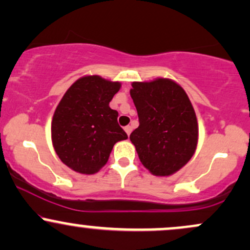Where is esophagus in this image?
Segmentation results:
<instances>
[{
    "mask_svg": "<svg viewBox=\"0 0 250 250\" xmlns=\"http://www.w3.org/2000/svg\"><path fill=\"white\" fill-rule=\"evenodd\" d=\"M125 130L129 136V135H130V133H131V125H127V127H125Z\"/></svg>",
    "mask_w": 250,
    "mask_h": 250,
    "instance_id": "1",
    "label": "esophagus"
}]
</instances>
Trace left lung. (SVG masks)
<instances>
[{"instance_id":"left-lung-1","label":"left lung","mask_w":250,"mask_h":250,"mask_svg":"<svg viewBox=\"0 0 250 250\" xmlns=\"http://www.w3.org/2000/svg\"><path fill=\"white\" fill-rule=\"evenodd\" d=\"M130 96L140 125L130 134L142 165L156 176L176 173L197 146V120L190 100L168 79L133 82Z\"/></svg>"}]
</instances>
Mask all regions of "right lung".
<instances>
[{
	"mask_svg": "<svg viewBox=\"0 0 250 250\" xmlns=\"http://www.w3.org/2000/svg\"><path fill=\"white\" fill-rule=\"evenodd\" d=\"M121 83L93 75L77 80L65 91L51 122V140L65 166L95 174L105 165L114 145L128 139L109 102Z\"/></svg>",
	"mask_w": 250,
	"mask_h": 250,
	"instance_id": "obj_1",
	"label": "right lung"
}]
</instances>
